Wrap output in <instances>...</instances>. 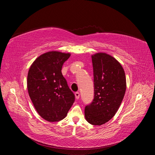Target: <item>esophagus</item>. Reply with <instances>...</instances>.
Instances as JSON below:
<instances>
[{
  "instance_id": "esophagus-1",
  "label": "esophagus",
  "mask_w": 155,
  "mask_h": 155,
  "mask_svg": "<svg viewBox=\"0 0 155 155\" xmlns=\"http://www.w3.org/2000/svg\"><path fill=\"white\" fill-rule=\"evenodd\" d=\"M79 93L78 92H75V96H76V100H78L79 98Z\"/></svg>"
}]
</instances>
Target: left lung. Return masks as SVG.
<instances>
[{"mask_svg": "<svg viewBox=\"0 0 155 155\" xmlns=\"http://www.w3.org/2000/svg\"><path fill=\"white\" fill-rule=\"evenodd\" d=\"M94 100L85 108V119L93 125L109 121L118 111L126 91L125 74L121 64L105 53L92 55Z\"/></svg>", "mask_w": 155, "mask_h": 155, "instance_id": "obj_1", "label": "left lung"}]
</instances>
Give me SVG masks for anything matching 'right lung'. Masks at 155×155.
I'll list each match as a JSON object with an SVG mask.
<instances>
[{
	"instance_id": "add662e5",
	"label": "right lung",
	"mask_w": 155,
	"mask_h": 155,
	"mask_svg": "<svg viewBox=\"0 0 155 155\" xmlns=\"http://www.w3.org/2000/svg\"><path fill=\"white\" fill-rule=\"evenodd\" d=\"M69 53L51 51L41 55L32 63L27 78L30 99L38 114L50 122L66 117L75 101L61 69Z\"/></svg>"
}]
</instances>
